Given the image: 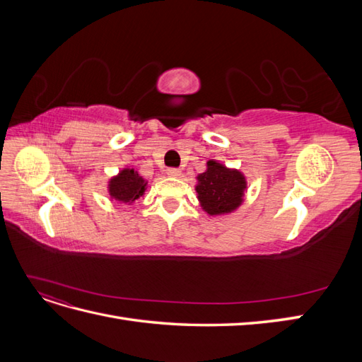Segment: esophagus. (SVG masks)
Segmentation results:
<instances>
[{
    "instance_id": "1",
    "label": "esophagus",
    "mask_w": 362,
    "mask_h": 362,
    "mask_svg": "<svg viewBox=\"0 0 362 362\" xmlns=\"http://www.w3.org/2000/svg\"><path fill=\"white\" fill-rule=\"evenodd\" d=\"M168 175H169V177H180L181 170L178 168H169L168 169Z\"/></svg>"
}]
</instances>
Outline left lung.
I'll use <instances>...</instances> for the list:
<instances>
[{"label":"left lung","instance_id":"obj_1","mask_svg":"<svg viewBox=\"0 0 362 362\" xmlns=\"http://www.w3.org/2000/svg\"><path fill=\"white\" fill-rule=\"evenodd\" d=\"M208 169L198 175L196 193L201 206L211 214L231 213L242 204L246 189L245 177L238 170L226 169L217 161H208Z\"/></svg>","mask_w":362,"mask_h":362}]
</instances>
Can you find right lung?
Returning <instances> with one entry per match:
<instances>
[{
	"label": "right lung",
	"mask_w": 362,
	"mask_h": 362,
	"mask_svg": "<svg viewBox=\"0 0 362 362\" xmlns=\"http://www.w3.org/2000/svg\"><path fill=\"white\" fill-rule=\"evenodd\" d=\"M146 181L133 169H124L108 184V192L113 199L129 204L139 199L146 189Z\"/></svg>",
	"instance_id": "obj_1"
}]
</instances>
